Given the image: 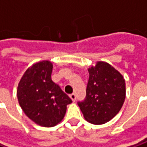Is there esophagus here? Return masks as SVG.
Masks as SVG:
<instances>
[{"mask_svg": "<svg viewBox=\"0 0 147 147\" xmlns=\"http://www.w3.org/2000/svg\"><path fill=\"white\" fill-rule=\"evenodd\" d=\"M70 98L71 99V100L75 102L76 101V94H70Z\"/></svg>", "mask_w": 147, "mask_h": 147, "instance_id": "obj_1", "label": "esophagus"}]
</instances>
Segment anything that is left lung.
Here are the masks:
<instances>
[{"label": "left lung", "mask_w": 147, "mask_h": 147, "mask_svg": "<svg viewBox=\"0 0 147 147\" xmlns=\"http://www.w3.org/2000/svg\"><path fill=\"white\" fill-rule=\"evenodd\" d=\"M90 77L86 97L78 105L87 122L104 124L120 111L126 97L123 75L105 61H97L88 69Z\"/></svg>", "instance_id": "8db88e82"}]
</instances>
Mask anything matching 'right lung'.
Wrapping results in <instances>:
<instances>
[{
    "mask_svg": "<svg viewBox=\"0 0 147 147\" xmlns=\"http://www.w3.org/2000/svg\"><path fill=\"white\" fill-rule=\"evenodd\" d=\"M53 63L45 60L29 67L19 82L17 98L26 116L36 124L51 127L61 123L72 100L52 80Z\"/></svg>",
    "mask_w": 147,
    "mask_h": 147,
    "instance_id": "1",
    "label": "right lung"
}]
</instances>
